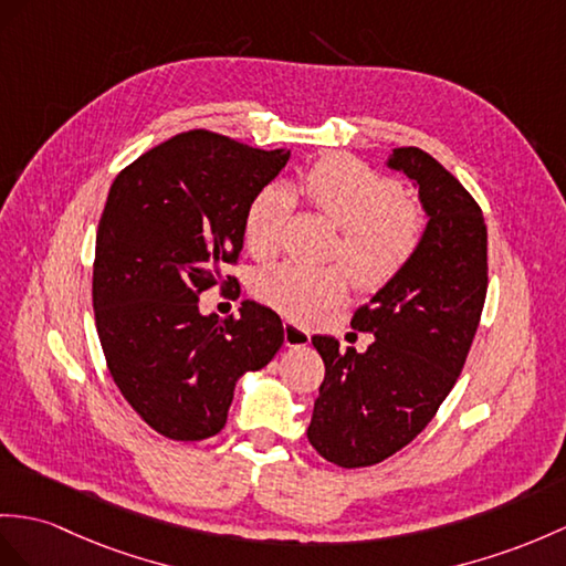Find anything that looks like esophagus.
Listing matches in <instances>:
<instances>
[{"label":"esophagus","mask_w":566,"mask_h":566,"mask_svg":"<svg viewBox=\"0 0 566 566\" xmlns=\"http://www.w3.org/2000/svg\"><path fill=\"white\" fill-rule=\"evenodd\" d=\"M283 340L287 348H302V346H307L312 336L307 328L297 326L293 319H283Z\"/></svg>","instance_id":"esophagus-1"}]
</instances>
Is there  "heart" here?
I'll use <instances>...</instances> for the list:
<instances>
[{"label": "heart", "mask_w": 566, "mask_h": 566, "mask_svg": "<svg viewBox=\"0 0 566 566\" xmlns=\"http://www.w3.org/2000/svg\"><path fill=\"white\" fill-rule=\"evenodd\" d=\"M293 195L312 211L340 228L334 256L340 266H305L283 261L259 269L252 293L279 312L307 319L334 305L350 283L360 293H375L389 285L424 238V213L403 197L398 179L384 175L353 156H328L297 175ZM285 187L259 189L244 211L242 235L247 252L256 259L273 256L283 247L285 226L295 211V197Z\"/></svg>", "instance_id": "1"}]
</instances>
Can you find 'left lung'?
Returning a JSON list of instances; mask_svg holds the SVG:
<instances>
[{
    "label": "left lung",
    "mask_w": 566,
    "mask_h": 566,
    "mask_svg": "<svg viewBox=\"0 0 566 566\" xmlns=\"http://www.w3.org/2000/svg\"><path fill=\"white\" fill-rule=\"evenodd\" d=\"M389 168L418 185L430 216L420 250L355 310L350 326L375 336L365 353L312 338L326 371L307 439L340 468L381 463L430 424L461 375L488 295V226L478 201L422 148H394Z\"/></svg>",
    "instance_id": "left-lung-1"
}]
</instances>
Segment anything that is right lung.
Segmentation results:
<instances>
[{"mask_svg": "<svg viewBox=\"0 0 566 566\" xmlns=\"http://www.w3.org/2000/svg\"><path fill=\"white\" fill-rule=\"evenodd\" d=\"M291 150H261L191 129L146 150L117 177L95 235L93 310L117 389L150 430L201 442L226 427L235 381L283 346L273 310L199 312V295L232 285L252 197ZM226 293V291H223Z\"/></svg>", "mask_w": 566, "mask_h": 566, "instance_id": "right-lung-1", "label": "right lung"}]
</instances>
